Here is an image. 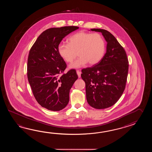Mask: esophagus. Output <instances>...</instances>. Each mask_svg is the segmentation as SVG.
<instances>
[{
    "instance_id": "1",
    "label": "esophagus",
    "mask_w": 152,
    "mask_h": 152,
    "mask_svg": "<svg viewBox=\"0 0 152 152\" xmlns=\"http://www.w3.org/2000/svg\"><path fill=\"white\" fill-rule=\"evenodd\" d=\"M77 76H78V77H81V72L80 71H79V70H77Z\"/></svg>"
}]
</instances>
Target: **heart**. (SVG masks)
Here are the masks:
<instances>
[{
	"label": "heart",
	"mask_w": 152,
	"mask_h": 152,
	"mask_svg": "<svg viewBox=\"0 0 152 152\" xmlns=\"http://www.w3.org/2000/svg\"><path fill=\"white\" fill-rule=\"evenodd\" d=\"M58 52L67 62L73 61L77 53L80 57L69 65V68H80L87 63L94 65L100 61L105 52V42L102 36L98 33L80 31L71 36L68 39V43H60Z\"/></svg>",
	"instance_id": "obj_1"
}]
</instances>
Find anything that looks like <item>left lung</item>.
Returning a JSON list of instances; mask_svg holds the SVG:
<instances>
[{"mask_svg":"<svg viewBox=\"0 0 152 152\" xmlns=\"http://www.w3.org/2000/svg\"><path fill=\"white\" fill-rule=\"evenodd\" d=\"M102 34L107 42L103 58L91 67L83 69L81 78L85 83L87 103L97 109L113 106L126 87L129 62L126 52L110 32L91 29Z\"/></svg>","mask_w":152,"mask_h":152,"instance_id":"8db88e82","label":"left lung"}]
</instances>
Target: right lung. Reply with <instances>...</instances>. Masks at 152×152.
Listing matches in <instances>:
<instances>
[{
	"label": "right lung",
	"instance_id": "1",
	"mask_svg": "<svg viewBox=\"0 0 152 152\" xmlns=\"http://www.w3.org/2000/svg\"><path fill=\"white\" fill-rule=\"evenodd\" d=\"M79 29L75 26L52 28L39 36L29 52L27 76L38 103L51 111H60L67 106L69 91L78 77L75 69L61 75L67 67L58 55L62 39Z\"/></svg>",
	"mask_w": 152,
	"mask_h": 152
}]
</instances>
